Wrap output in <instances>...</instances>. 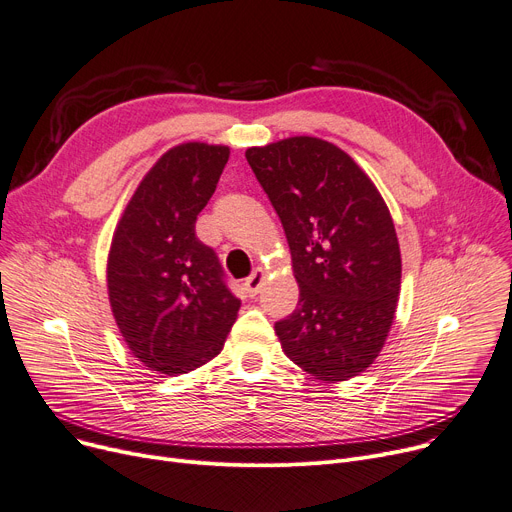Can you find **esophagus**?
Returning <instances> with one entry per match:
<instances>
[{"label":"esophagus","mask_w":512,"mask_h":512,"mask_svg":"<svg viewBox=\"0 0 512 512\" xmlns=\"http://www.w3.org/2000/svg\"><path fill=\"white\" fill-rule=\"evenodd\" d=\"M263 284H265V271L261 269V267H257L253 274L245 280V288H247V292L251 294V296H255L261 288H263Z\"/></svg>","instance_id":"obj_1"}]
</instances>
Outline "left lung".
Here are the masks:
<instances>
[{
  "label": "left lung",
  "mask_w": 512,
  "mask_h": 512,
  "mask_svg": "<svg viewBox=\"0 0 512 512\" xmlns=\"http://www.w3.org/2000/svg\"><path fill=\"white\" fill-rule=\"evenodd\" d=\"M245 156L282 220L300 288L298 309L276 323L282 350L321 381H348L381 354L397 309L387 203L352 156L311 135Z\"/></svg>",
  "instance_id": "obj_1"
}]
</instances>
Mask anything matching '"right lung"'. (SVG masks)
<instances>
[{
    "label": "right lung",
    "instance_id": "right-lung-1",
    "mask_svg": "<svg viewBox=\"0 0 512 512\" xmlns=\"http://www.w3.org/2000/svg\"><path fill=\"white\" fill-rule=\"evenodd\" d=\"M228 156V146L203 142L170 148L113 234L107 288L115 323L131 354L166 377L216 358L241 306L214 249L195 236Z\"/></svg>",
    "mask_w": 512,
    "mask_h": 512
}]
</instances>
